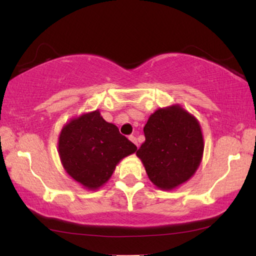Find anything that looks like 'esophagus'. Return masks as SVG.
<instances>
[{"label":"esophagus","mask_w":256,"mask_h":256,"mask_svg":"<svg viewBox=\"0 0 256 256\" xmlns=\"http://www.w3.org/2000/svg\"><path fill=\"white\" fill-rule=\"evenodd\" d=\"M128 138L132 142V143H135V144H136V146H138V143H137V138H136L135 136H134V135H130V136L128 137Z\"/></svg>","instance_id":"obj_1"}]
</instances>
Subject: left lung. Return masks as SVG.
I'll return each mask as SVG.
<instances>
[{
  "label": "left lung",
  "instance_id": "8db88e82",
  "mask_svg": "<svg viewBox=\"0 0 256 256\" xmlns=\"http://www.w3.org/2000/svg\"><path fill=\"white\" fill-rule=\"evenodd\" d=\"M145 142L136 154L148 178L164 190H172L191 178L204 152L200 126L180 106L160 108L144 127Z\"/></svg>",
  "mask_w": 256,
  "mask_h": 256
}]
</instances>
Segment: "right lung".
Masks as SVG:
<instances>
[{"label":"right lung","mask_w":256,"mask_h":256,"mask_svg":"<svg viewBox=\"0 0 256 256\" xmlns=\"http://www.w3.org/2000/svg\"><path fill=\"white\" fill-rule=\"evenodd\" d=\"M58 148L68 175L95 190L108 182L119 161L135 152L137 146L95 111L62 128Z\"/></svg>","instance_id":"1"}]
</instances>
